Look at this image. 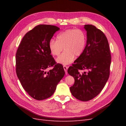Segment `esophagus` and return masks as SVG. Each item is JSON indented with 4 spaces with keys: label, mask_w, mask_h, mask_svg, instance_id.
I'll return each mask as SVG.
<instances>
[{
    "label": "esophagus",
    "mask_w": 126,
    "mask_h": 126,
    "mask_svg": "<svg viewBox=\"0 0 126 126\" xmlns=\"http://www.w3.org/2000/svg\"><path fill=\"white\" fill-rule=\"evenodd\" d=\"M63 69H64V71H65V73H66V74L67 75V69H68V66H65V65H64V66H63Z\"/></svg>",
    "instance_id": "1"
}]
</instances>
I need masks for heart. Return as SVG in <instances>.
I'll list each match as a JSON object with an SVG mask.
<instances>
[{
  "instance_id": "obj_1",
  "label": "heart",
  "mask_w": 126,
  "mask_h": 126,
  "mask_svg": "<svg viewBox=\"0 0 126 126\" xmlns=\"http://www.w3.org/2000/svg\"><path fill=\"white\" fill-rule=\"evenodd\" d=\"M86 44V36L81 29H68L60 33L57 36V41L54 39L49 42V47L53 56H58L57 63L68 64L75 59V56L79 57L84 50Z\"/></svg>"
}]
</instances>
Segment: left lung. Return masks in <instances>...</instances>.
Masks as SVG:
<instances>
[{"label": "left lung", "mask_w": 126, "mask_h": 126, "mask_svg": "<svg viewBox=\"0 0 126 126\" xmlns=\"http://www.w3.org/2000/svg\"><path fill=\"white\" fill-rule=\"evenodd\" d=\"M84 28L87 31L86 46L82 54L68 68V73L75 79L74 85L70 87L72 96L87 101L96 97L107 81L111 54L104 32L92 25H85Z\"/></svg>", "instance_id": "1"}]
</instances>
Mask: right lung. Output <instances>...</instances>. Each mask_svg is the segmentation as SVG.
I'll return each mask as SVG.
<instances>
[{
    "label": "right lung",
    "mask_w": 126,
    "mask_h": 126,
    "mask_svg": "<svg viewBox=\"0 0 126 126\" xmlns=\"http://www.w3.org/2000/svg\"><path fill=\"white\" fill-rule=\"evenodd\" d=\"M58 27L39 25L27 32L16 55L17 77L27 93L36 100H44L54 94L64 75L62 64L56 63L49 47ZM52 70L47 71L49 67Z\"/></svg>",
    "instance_id": "1"
}]
</instances>
